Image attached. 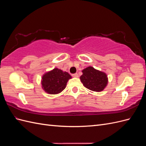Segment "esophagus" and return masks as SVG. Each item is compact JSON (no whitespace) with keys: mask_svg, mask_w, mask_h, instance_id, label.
Listing matches in <instances>:
<instances>
[{"mask_svg":"<svg viewBox=\"0 0 146 146\" xmlns=\"http://www.w3.org/2000/svg\"><path fill=\"white\" fill-rule=\"evenodd\" d=\"M72 76L74 77H78V75L77 73H75V74H72Z\"/></svg>","mask_w":146,"mask_h":146,"instance_id":"1","label":"esophagus"}]
</instances>
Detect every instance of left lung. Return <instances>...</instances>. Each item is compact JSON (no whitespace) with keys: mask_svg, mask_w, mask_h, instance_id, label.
Instances as JSON below:
<instances>
[{"mask_svg":"<svg viewBox=\"0 0 146 146\" xmlns=\"http://www.w3.org/2000/svg\"><path fill=\"white\" fill-rule=\"evenodd\" d=\"M80 81L85 88L91 91L100 92L103 91L108 84L107 74L94 68L89 66L82 70Z\"/></svg>","mask_w":146,"mask_h":146,"instance_id":"left-lung-1","label":"left lung"}]
</instances>
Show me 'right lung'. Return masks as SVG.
Here are the masks:
<instances>
[{
    "mask_svg": "<svg viewBox=\"0 0 146 146\" xmlns=\"http://www.w3.org/2000/svg\"><path fill=\"white\" fill-rule=\"evenodd\" d=\"M71 78L67 72L55 68L43 75L41 80L42 88L48 94H58L65 89L68 81Z\"/></svg>",
    "mask_w": 146,
    "mask_h": 146,
    "instance_id": "1",
    "label": "right lung"
}]
</instances>
